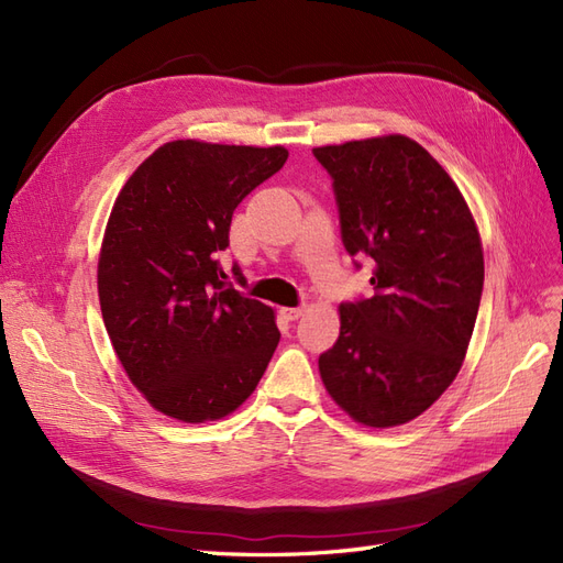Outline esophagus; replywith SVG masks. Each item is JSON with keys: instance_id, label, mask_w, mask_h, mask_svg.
<instances>
[{"instance_id": "obj_1", "label": "esophagus", "mask_w": 563, "mask_h": 563, "mask_svg": "<svg viewBox=\"0 0 563 563\" xmlns=\"http://www.w3.org/2000/svg\"><path fill=\"white\" fill-rule=\"evenodd\" d=\"M302 308H282L279 310V314L284 317V319H288V321H296V319H300L302 317Z\"/></svg>"}]
</instances>
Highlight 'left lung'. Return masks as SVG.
I'll use <instances>...</instances> for the list:
<instances>
[{
  "instance_id": "left-lung-1",
  "label": "left lung",
  "mask_w": 563,
  "mask_h": 563,
  "mask_svg": "<svg viewBox=\"0 0 563 563\" xmlns=\"http://www.w3.org/2000/svg\"><path fill=\"white\" fill-rule=\"evenodd\" d=\"M333 178L350 255H368L373 296L338 308L319 356L331 399L366 428H397L444 395L467 354L484 249L463 192L401 133L314 147Z\"/></svg>"
}]
</instances>
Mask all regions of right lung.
Instances as JSON below:
<instances>
[{
    "label": "right lung",
    "instance_id": "obj_1",
    "mask_svg": "<svg viewBox=\"0 0 563 563\" xmlns=\"http://www.w3.org/2000/svg\"><path fill=\"white\" fill-rule=\"evenodd\" d=\"M282 145L172 141L119 190L98 255V298L129 380L155 411L209 422L236 411L279 343L275 310L242 296L218 251L232 213L284 166Z\"/></svg>",
    "mask_w": 563,
    "mask_h": 563
}]
</instances>
